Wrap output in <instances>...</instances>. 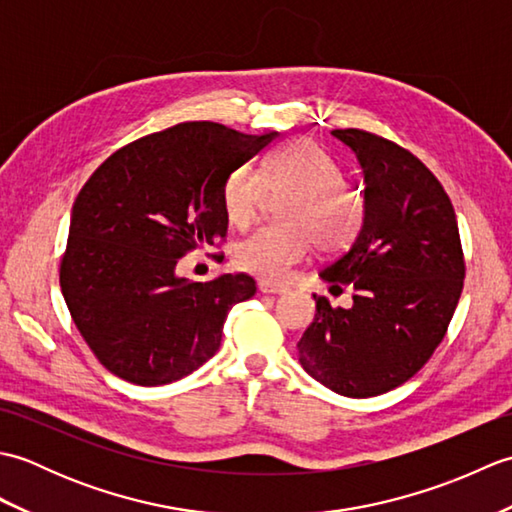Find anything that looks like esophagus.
I'll list each match as a JSON object with an SVG mask.
<instances>
[{"label": "esophagus", "instance_id": "34e87169", "mask_svg": "<svg viewBox=\"0 0 512 512\" xmlns=\"http://www.w3.org/2000/svg\"><path fill=\"white\" fill-rule=\"evenodd\" d=\"M259 290H262L264 295H284V292H288L286 286L273 284V281H266V279L259 281Z\"/></svg>", "mask_w": 512, "mask_h": 512}]
</instances>
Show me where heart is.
Listing matches in <instances>:
<instances>
[{"instance_id": "b5f03b06", "label": "heart", "mask_w": 512, "mask_h": 512, "mask_svg": "<svg viewBox=\"0 0 512 512\" xmlns=\"http://www.w3.org/2000/svg\"><path fill=\"white\" fill-rule=\"evenodd\" d=\"M343 184L339 162L303 138L279 147L262 173L250 165L228 173L222 204L226 220L239 231L259 220L268 191H295L281 209L284 224L259 228L235 246V266L268 281H284L314 246L323 253L350 246L363 226V202Z\"/></svg>"}]
</instances>
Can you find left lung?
Here are the masks:
<instances>
[{"label": "left lung", "instance_id": "1", "mask_svg": "<svg viewBox=\"0 0 512 512\" xmlns=\"http://www.w3.org/2000/svg\"><path fill=\"white\" fill-rule=\"evenodd\" d=\"M365 182L354 244L321 279L354 286L352 308L314 295L317 314L297 343L299 363L347 398L385 394L420 372L447 334L464 286L453 204L422 162L363 129H334Z\"/></svg>", "mask_w": 512, "mask_h": 512}]
</instances>
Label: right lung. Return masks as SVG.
<instances>
[{
  "mask_svg": "<svg viewBox=\"0 0 512 512\" xmlns=\"http://www.w3.org/2000/svg\"><path fill=\"white\" fill-rule=\"evenodd\" d=\"M275 136L180 123L114 151L83 184L59 281L76 330L112 374L167 385L217 352L228 312L255 295V279L189 281L176 264L226 237L228 173Z\"/></svg>",
  "mask_w": 512,
  "mask_h": 512,
  "instance_id": "add662e5",
  "label": "right lung"
}]
</instances>
